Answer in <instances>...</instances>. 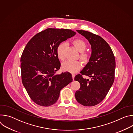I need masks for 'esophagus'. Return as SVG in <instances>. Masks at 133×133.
<instances>
[{
    "label": "esophagus",
    "mask_w": 133,
    "mask_h": 133,
    "mask_svg": "<svg viewBox=\"0 0 133 133\" xmlns=\"http://www.w3.org/2000/svg\"><path fill=\"white\" fill-rule=\"evenodd\" d=\"M75 74H72V79H73V80L74 79V77H75Z\"/></svg>",
    "instance_id": "34e87169"
}]
</instances>
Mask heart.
I'll return each instance as SVG.
<instances>
[{
    "label": "heart",
    "mask_w": 133,
    "mask_h": 133,
    "mask_svg": "<svg viewBox=\"0 0 133 133\" xmlns=\"http://www.w3.org/2000/svg\"><path fill=\"white\" fill-rule=\"evenodd\" d=\"M72 44L76 49L80 52V58L84 63H87L90 59V55L86 51H84L86 48V44L85 42L81 39H76L72 41ZM66 44L65 43H61L57 48V55L61 60H64L65 56V49ZM82 67V63L79 61H67L62 64V68L64 70L68 71L71 73H74L78 71Z\"/></svg>",
    "instance_id": "obj_1"
}]
</instances>
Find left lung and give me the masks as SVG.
I'll list each match as a JSON object with an SVG mask.
<instances>
[{
    "instance_id": "8db88e82",
    "label": "left lung",
    "mask_w": 133,
    "mask_h": 133,
    "mask_svg": "<svg viewBox=\"0 0 133 133\" xmlns=\"http://www.w3.org/2000/svg\"><path fill=\"white\" fill-rule=\"evenodd\" d=\"M91 45V54L88 63L77 75L74 80L81 84L75 92L77 101L85 106H93L100 103L106 97L115 78V56L108 43L101 36L90 32L77 30ZM83 75L90 77L89 80Z\"/></svg>"
}]
</instances>
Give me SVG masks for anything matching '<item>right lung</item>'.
<instances>
[{
  "label": "right lung",
  "instance_id": "obj_1",
  "mask_svg": "<svg viewBox=\"0 0 133 133\" xmlns=\"http://www.w3.org/2000/svg\"><path fill=\"white\" fill-rule=\"evenodd\" d=\"M76 34L68 29L48 28L35 35L26 45L21 58L22 83L37 105L54 104L61 89L72 81L69 72L55 74L61 67L56 50L62 42Z\"/></svg>",
  "mask_w": 133,
  "mask_h": 133
}]
</instances>
